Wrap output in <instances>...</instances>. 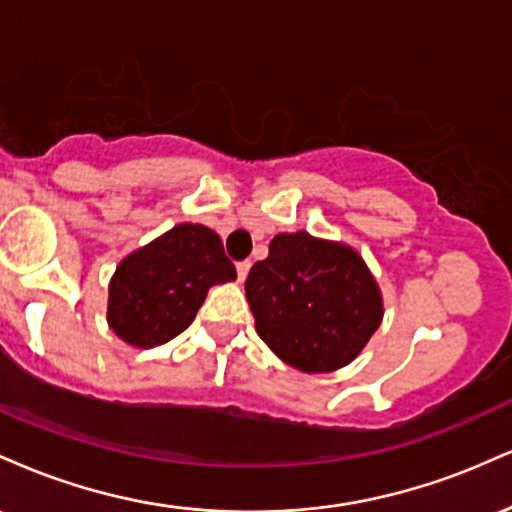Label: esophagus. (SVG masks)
<instances>
[{"mask_svg": "<svg viewBox=\"0 0 512 512\" xmlns=\"http://www.w3.org/2000/svg\"><path fill=\"white\" fill-rule=\"evenodd\" d=\"M250 267H252V262H250V260H243V262H238V264H236V269H238V279H240V281H245V276H248Z\"/></svg>", "mask_w": 512, "mask_h": 512, "instance_id": "1", "label": "esophagus"}]
</instances>
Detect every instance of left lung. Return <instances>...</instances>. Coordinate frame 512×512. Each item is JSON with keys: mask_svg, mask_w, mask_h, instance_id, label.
I'll use <instances>...</instances> for the list:
<instances>
[{"mask_svg": "<svg viewBox=\"0 0 512 512\" xmlns=\"http://www.w3.org/2000/svg\"><path fill=\"white\" fill-rule=\"evenodd\" d=\"M245 296L255 330L303 373L351 363L383 320V298L354 250L308 233H279L252 264Z\"/></svg>", "mask_w": 512, "mask_h": 512, "instance_id": "obj_1", "label": "left lung"}]
</instances>
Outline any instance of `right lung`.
I'll return each mask as SVG.
<instances>
[{
    "instance_id": "1",
    "label": "right lung",
    "mask_w": 512,
    "mask_h": 512,
    "mask_svg": "<svg viewBox=\"0 0 512 512\" xmlns=\"http://www.w3.org/2000/svg\"><path fill=\"white\" fill-rule=\"evenodd\" d=\"M236 279L221 238L199 223H180L125 257L110 281L108 322L127 344H166L195 320L209 286Z\"/></svg>"
}]
</instances>
